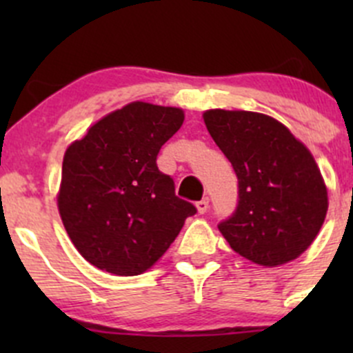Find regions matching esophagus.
<instances>
[{"instance_id": "esophagus-1", "label": "esophagus", "mask_w": 353, "mask_h": 353, "mask_svg": "<svg viewBox=\"0 0 353 353\" xmlns=\"http://www.w3.org/2000/svg\"><path fill=\"white\" fill-rule=\"evenodd\" d=\"M208 206H210L208 198H203V199H199V201H196L198 213H206V210H208Z\"/></svg>"}]
</instances>
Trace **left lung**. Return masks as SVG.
<instances>
[{
    "label": "left lung",
    "mask_w": 353,
    "mask_h": 353,
    "mask_svg": "<svg viewBox=\"0 0 353 353\" xmlns=\"http://www.w3.org/2000/svg\"><path fill=\"white\" fill-rule=\"evenodd\" d=\"M203 119L237 176V206L219 223L222 236L258 265L297 258L316 239L328 210L311 152L265 114L212 109Z\"/></svg>",
    "instance_id": "8db88e82"
}]
</instances>
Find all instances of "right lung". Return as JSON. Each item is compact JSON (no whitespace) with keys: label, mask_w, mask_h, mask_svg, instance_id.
Segmentation results:
<instances>
[{"label":"right lung","mask_w":353,"mask_h":353,"mask_svg":"<svg viewBox=\"0 0 353 353\" xmlns=\"http://www.w3.org/2000/svg\"><path fill=\"white\" fill-rule=\"evenodd\" d=\"M183 121L181 109L131 102L68 147L58 208L71 243L90 265L140 275L196 213L157 167L160 148Z\"/></svg>","instance_id":"right-lung-1"}]
</instances>
